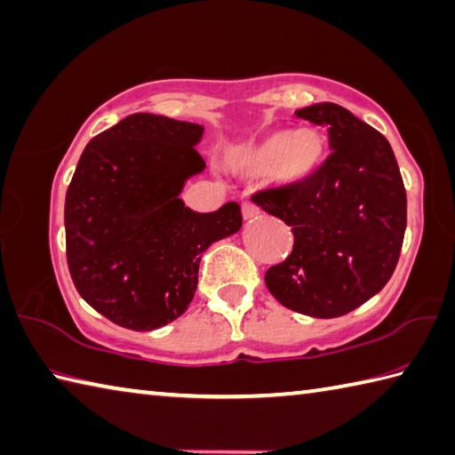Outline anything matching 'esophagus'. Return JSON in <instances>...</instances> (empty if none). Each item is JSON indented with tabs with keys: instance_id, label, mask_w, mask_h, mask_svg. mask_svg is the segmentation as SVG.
Segmentation results:
<instances>
[{
	"instance_id": "esophagus-1",
	"label": "esophagus",
	"mask_w": 455,
	"mask_h": 455,
	"mask_svg": "<svg viewBox=\"0 0 455 455\" xmlns=\"http://www.w3.org/2000/svg\"><path fill=\"white\" fill-rule=\"evenodd\" d=\"M243 217H244V220L259 217V206H256V204L251 203V201H244V203H243Z\"/></svg>"
}]
</instances>
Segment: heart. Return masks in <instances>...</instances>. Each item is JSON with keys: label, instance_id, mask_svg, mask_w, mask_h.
Listing matches in <instances>:
<instances>
[{"label": "heart", "instance_id": "obj_1", "mask_svg": "<svg viewBox=\"0 0 455 455\" xmlns=\"http://www.w3.org/2000/svg\"><path fill=\"white\" fill-rule=\"evenodd\" d=\"M328 156L326 137L316 129H275L256 141L238 147L233 167L249 177L267 175L276 185L308 183L324 167Z\"/></svg>", "mask_w": 455, "mask_h": 455}]
</instances>
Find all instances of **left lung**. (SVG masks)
Segmentation results:
<instances>
[{
    "label": "left lung",
    "mask_w": 455,
    "mask_h": 455,
    "mask_svg": "<svg viewBox=\"0 0 455 455\" xmlns=\"http://www.w3.org/2000/svg\"><path fill=\"white\" fill-rule=\"evenodd\" d=\"M328 127L332 153L308 183L252 195L292 228L288 259L264 275L270 294L294 312L336 318L386 286L406 233V188L387 139L336 103L296 111Z\"/></svg>",
    "instance_id": "1"
}]
</instances>
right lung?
I'll return each mask as SVG.
<instances>
[{"mask_svg":"<svg viewBox=\"0 0 455 455\" xmlns=\"http://www.w3.org/2000/svg\"><path fill=\"white\" fill-rule=\"evenodd\" d=\"M203 125L135 113L91 139L65 195L73 284L123 328L155 330L191 304L203 252L243 227L241 206L195 212L179 199L204 169Z\"/></svg>","mask_w":455,"mask_h":455,"instance_id":"right-lung-1","label":"right lung"}]
</instances>
